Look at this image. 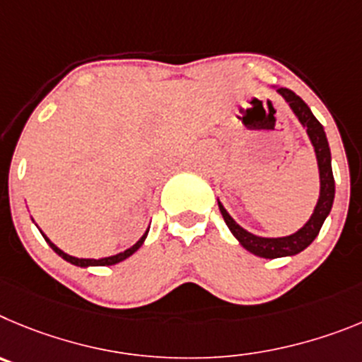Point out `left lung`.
<instances>
[{
    "label": "left lung",
    "instance_id": "obj_1",
    "mask_svg": "<svg viewBox=\"0 0 362 362\" xmlns=\"http://www.w3.org/2000/svg\"><path fill=\"white\" fill-rule=\"evenodd\" d=\"M276 92L288 103V106H291V110L294 112V115L298 117V120L303 124V128L307 129L308 139H310L312 146H314L315 158H317L319 198L310 220H308L301 229L296 230L294 234H291V236H256V234L249 233V230H245L243 227L238 226L236 221L233 220V216L226 211V207L221 205V202L218 200V207H220L221 211V216L226 220L227 227L230 229L233 236L240 242V245H242L243 249L249 250V252L259 256V258L267 259L283 258V256H294V254H299L301 250L307 249V247L314 242L315 236H317L319 230H321V227H323L325 220H327V216L330 214L332 204H334L335 197V182L334 173H332V155L323 126H321V122L315 119L314 113L310 112L307 103H305L299 95H296L292 90H288V88H276Z\"/></svg>",
    "mask_w": 362,
    "mask_h": 362
}]
</instances>
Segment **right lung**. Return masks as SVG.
Returning a JSON list of instances; mask_svg holds the SVG:
<instances>
[{
    "label": "right lung",
    "mask_w": 362,
    "mask_h": 362,
    "mask_svg": "<svg viewBox=\"0 0 362 362\" xmlns=\"http://www.w3.org/2000/svg\"><path fill=\"white\" fill-rule=\"evenodd\" d=\"M148 230H146V233L142 234V238H141V240H139V242L135 243V245L129 247V249H126L124 252H119V254H115V256H108V258H99V259L76 258V256H70V254H66V252H64V250H61L57 245H54V243H52L50 240H48V238L45 236L43 233H41V234H43V238H45V240H47L48 245H50L52 249H54V252L59 254L61 258L66 259V262H70L71 265H77V267H106V265H115V263H120V262H122V259L129 258V256H132L133 252H136V250L141 249V245H142V243H144L146 236H148Z\"/></svg>",
    "instance_id": "1"
}]
</instances>
